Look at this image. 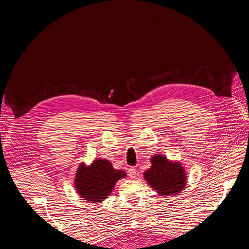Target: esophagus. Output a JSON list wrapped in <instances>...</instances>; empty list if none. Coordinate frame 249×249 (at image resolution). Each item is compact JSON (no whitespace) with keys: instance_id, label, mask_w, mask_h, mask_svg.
Segmentation results:
<instances>
[{"instance_id":"obj_1","label":"esophagus","mask_w":249,"mask_h":249,"mask_svg":"<svg viewBox=\"0 0 249 249\" xmlns=\"http://www.w3.org/2000/svg\"><path fill=\"white\" fill-rule=\"evenodd\" d=\"M127 173H129V177L131 178H136V177H137V170L135 169L134 167L129 168V171H127Z\"/></svg>"}]
</instances>
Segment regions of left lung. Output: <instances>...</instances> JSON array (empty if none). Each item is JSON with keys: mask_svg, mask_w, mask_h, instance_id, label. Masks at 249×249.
<instances>
[{"mask_svg": "<svg viewBox=\"0 0 249 249\" xmlns=\"http://www.w3.org/2000/svg\"><path fill=\"white\" fill-rule=\"evenodd\" d=\"M152 166L143 177L149 186L160 195H178L187 184V173L178 161H170L157 154L150 158Z\"/></svg>", "mask_w": 249, "mask_h": 249, "instance_id": "left-lung-1", "label": "left lung"}]
</instances>
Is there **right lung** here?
<instances>
[{"instance_id": "1", "label": "right lung", "mask_w": 249, "mask_h": 249, "mask_svg": "<svg viewBox=\"0 0 249 249\" xmlns=\"http://www.w3.org/2000/svg\"><path fill=\"white\" fill-rule=\"evenodd\" d=\"M126 177L124 170H117L106 159H96L90 165L81 163L74 178V188L84 200L102 202L114 190L117 180Z\"/></svg>"}]
</instances>
